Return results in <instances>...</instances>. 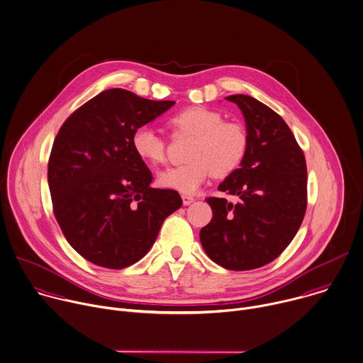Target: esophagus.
Returning <instances> with one entry per match:
<instances>
[{
    "instance_id": "obj_1",
    "label": "esophagus",
    "mask_w": 363,
    "mask_h": 363,
    "mask_svg": "<svg viewBox=\"0 0 363 363\" xmlns=\"http://www.w3.org/2000/svg\"><path fill=\"white\" fill-rule=\"evenodd\" d=\"M182 200H183V204H184V206H189V204H191V203L194 201V197L187 196V194H183V196H182Z\"/></svg>"
}]
</instances>
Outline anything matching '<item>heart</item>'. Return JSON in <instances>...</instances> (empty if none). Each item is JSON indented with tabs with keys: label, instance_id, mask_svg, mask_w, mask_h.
<instances>
[{
	"label": "heart",
	"instance_id": "obj_1",
	"mask_svg": "<svg viewBox=\"0 0 363 363\" xmlns=\"http://www.w3.org/2000/svg\"><path fill=\"white\" fill-rule=\"evenodd\" d=\"M176 133L193 135L187 164L169 167L159 173L157 182L166 189L194 194L213 176L228 177L240 169L247 152V133L241 122L224 120L217 110L191 106L173 114L169 120ZM135 153L149 164L166 162L167 142L149 125L132 133Z\"/></svg>",
	"mask_w": 363,
	"mask_h": 363
}]
</instances>
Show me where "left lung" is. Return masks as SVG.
<instances>
[{
  "label": "left lung",
  "instance_id": "obj_1",
  "mask_svg": "<svg viewBox=\"0 0 363 363\" xmlns=\"http://www.w3.org/2000/svg\"><path fill=\"white\" fill-rule=\"evenodd\" d=\"M241 108L247 152L218 190L237 201L208 197L213 220L200 241L220 266L250 270L274 260L296 237L307 208L306 157L293 132L272 108L245 94L227 97Z\"/></svg>",
  "mask_w": 363,
  "mask_h": 363
}]
</instances>
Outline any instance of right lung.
Wrapping results in <instances>:
<instances>
[{
    "mask_svg": "<svg viewBox=\"0 0 363 363\" xmlns=\"http://www.w3.org/2000/svg\"><path fill=\"white\" fill-rule=\"evenodd\" d=\"M173 104L110 89L60 126L48 163L53 214L65 238L89 262L107 269L133 264L182 207L176 190L149 186L152 173L130 142L136 128Z\"/></svg>",
    "mask_w": 363,
    "mask_h": 363,
    "instance_id": "obj_1",
    "label": "right lung"
}]
</instances>
